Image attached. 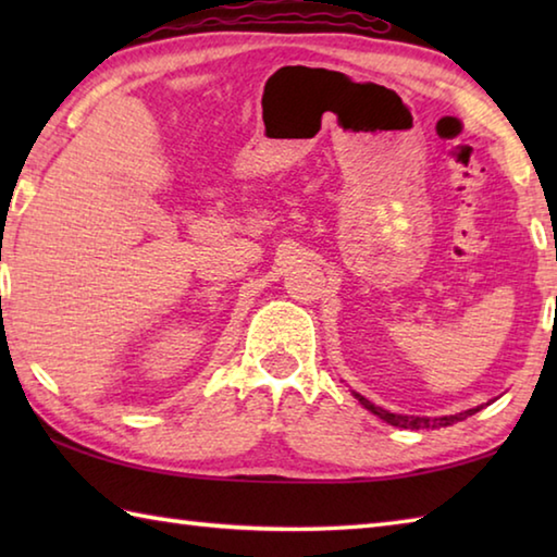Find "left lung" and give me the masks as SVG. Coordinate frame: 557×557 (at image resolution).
Here are the masks:
<instances>
[{"instance_id": "1", "label": "left lung", "mask_w": 557, "mask_h": 557, "mask_svg": "<svg viewBox=\"0 0 557 557\" xmlns=\"http://www.w3.org/2000/svg\"><path fill=\"white\" fill-rule=\"evenodd\" d=\"M555 305H557V297H555ZM354 395H356L358 403H361L366 410H371L373 414H379L381 420L391 422V425H395V428H405V430H420V428H447V425H455V422H459V420L469 418V414L479 412V408H471V410H467V412L447 414V418H435V420H428V418H410V414H395V412L383 410V408H379V405H373L371 400H366L363 395H358V393H354Z\"/></svg>"}]
</instances>
